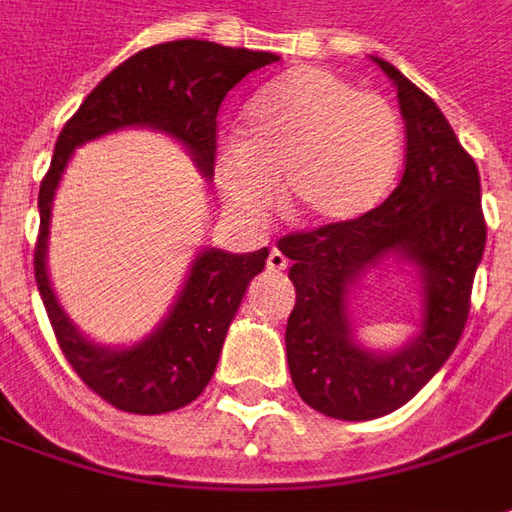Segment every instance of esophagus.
I'll return each mask as SVG.
<instances>
[{"mask_svg":"<svg viewBox=\"0 0 512 512\" xmlns=\"http://www.w3.org/2000/svg\"><path fill=\"white\" fill-rule=\"evenodd\" d=\"M266 266H269V271H283L288 266V257L280 249H271L269 257H266Z\"/></svg>","mask_w":512,"mask_h":512,"instance_id":"34e87169","label":"esophagus"}]
</instances>
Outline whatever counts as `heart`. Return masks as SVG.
Wrapping results in <instances>:
<instances>
[{
	"label": "heart",
	"mask_w": 512,
	"mask_h": 512,
	"mask_svg": "<svg viewBox=\"0 0 512 512\" xmlns=\"http://www.w3.org/2000/svg\"><path fill=\"white\" fill-rule=\"evenodd\" d=\"M401 148V120L384 97L300 66L249 103L243 142L218 154V179L246 215L269 210L280 182L288 218L328 227L373 210L398 173Z\"/></svg>",
	"instance_id": "heart-1"
}]
</instances>
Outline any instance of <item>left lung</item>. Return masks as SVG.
I'll return each mask as SVG.
<instances>
[{"instance_id": "1", "label": "left lung", "mask_w": 512, "mask_h": 512, "mask_svg": "<svg viewBox=\"0 0 512 512\" xmlns=\"http://www.w3.org/2000/svg\"><path fill=\"white\" fill-rule=\"evenodd\" d=\"M375 61L398 86L406 123L401 182L353 221L288 232L277 241L297 288L285 328L291 381L311 409L339 420L395 412L446 364L468 322L488 235L471 154L426 92L392 64ZM389 254L421 269L424 322L415 343L392 357H375L349 339L346 294L361 270Z\"/></svg>"}]
</instances>
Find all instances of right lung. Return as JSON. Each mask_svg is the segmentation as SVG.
I'll return each instance as SVG.
<instances>
[{
  "label": "right lung",
  "instance_id": "1",
  "mask_svg": "<svg viewBox=\"0 0 512 512\" xmlns=\"http://www.w3.org/2000/svg\"><path fill=\"white\" fill-rule=\"evenodd\" d=\"M274 61L280 58L271 52L221 47L196 38L156 44L111 69L58 134L50 170L38 187L41 227L33 252L36 285L69 367L114 409L131 415H162L196 401L210 384L229 322L241 305L246 285L266 266L269 249L249 255L204 249L162 328L128 350L97 347L66 319L47 277L44 257L58 179L81 142L123 125H151L176 137L196 156L204 176H212L215 117L224 97L249 72Z\"/></svg>",
  "mask_w": 512,
  "mask_h": 512
}]
</instances>
